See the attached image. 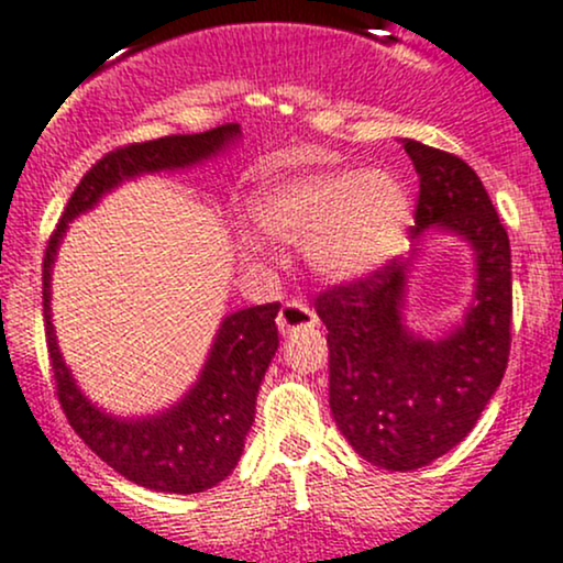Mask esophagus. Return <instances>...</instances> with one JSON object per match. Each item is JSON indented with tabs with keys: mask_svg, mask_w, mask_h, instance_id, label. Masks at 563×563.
<instances>
[{
	"mask_svg": "<svg viewBox=\"0 0 563 563\" xmlns=\"http://www.w3.org/2000/svg\"><path fill=\"white\" fill-rule=\"evenodd\" d=\"M318 323V316L312 307H307L305 301L299 299H291L286 301V305L280 307V312H277V329L283 331V334H291V331H299V329H310Z\"/></svg>",
	"mask_w": 563,
	"mask_h": 563,
	"instance_id": "1",
	"label": "esophagus"
}]
</instances>
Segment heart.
<instances>
[{"mask_svg": "<svg viewBox=\"0 0 563 563\" xmlns=\"http://www.w3.org/2000/svg\"><path fill=\"white\" fill-rule=\"evenodd\" d=\"M247 212L262 234L305 245L318 275L358 280L401 251L412 205L405 183L390 173L334 167L258 188Z\"/></svg>", "mask_w": 563, "mask_h": 563, "instance_id": "obj_1", "label": "heart"}]
</instances>
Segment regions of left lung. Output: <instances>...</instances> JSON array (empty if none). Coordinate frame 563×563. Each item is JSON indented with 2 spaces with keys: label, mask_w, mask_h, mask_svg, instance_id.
Masks as SVG:
<instances>
[{
  "label": "left lung",
  "mask_w": 563,
  "mask_h": 563,
  "mask_svg": "<svg viewBox=\"0 0 563 563\" xmlns=\"http://www.w3.org/2000/svg\"><path fill=\"white\" fill-rule=\"evenodd\" d=\"M421 177L412 234L440 227L475 251V301L442 340L401 323L410 264L388 262L316 299L329 334V405L353 451L390 472L421 470L459 445L510 358V236L481 177L453 153L405 140Z\"/></svg>",
  "instance_id": "left-lung-1"
}]
</instances>
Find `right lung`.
Wrapping results in <instances>:
<instances>
[{
    "label": "right lung",
    "mask_w": 563,
    "mask_h": 563,
    "mask_svg": "<svg viewBox=\"0 0 563 563\" xmlns=\"http://www.w3.org/2000/svg\"><path fill=\"white\" fill-rule=\"evenodd\" d=\"M240 137L236 123L210 129L202 134H173L151 142H132L99 158L75 188L62 221L47 240L43 258V312L45 342L51 356L56 396L69 426L102 461H108L126 481L167 494H199L212 488L234 470L245 448V434L256 416V396L264 372L277 351L275 318L280 301L236 310L223 318L210 356L197 386L175 407L151 418L121 421L80 394L73 372L58 353L51 323V272L58 242L69 221L91 210L104 194L123 180L186 169L216 156Z\"/></svg>",
    "instance_id": "1"
}]
</instances>
